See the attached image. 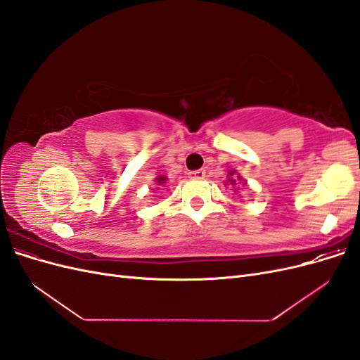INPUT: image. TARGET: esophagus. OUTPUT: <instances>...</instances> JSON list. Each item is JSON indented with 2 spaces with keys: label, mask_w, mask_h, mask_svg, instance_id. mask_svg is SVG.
<instances>
[{
  "label": "esophagus",
  "mask_w": 360,
  "mask_h": 360,
  "mask_svg": "<svg viewBox=\"0 0 360 360\" xmlns=\"http://www.w3.org/2000/svg\"><path fill=\"white\" fill-rule=\"evenodd\" d=\"M205 177V171L204 169H197V171H191L189 172V179L192 180H201Z\"/></svg>",
  "instance_id": "1"
}]
</instances>
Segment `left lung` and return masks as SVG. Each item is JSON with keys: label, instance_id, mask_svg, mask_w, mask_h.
Listing matches in <instances>:
<instances>
[{"label": "left lung", "instance_id": "8db88e82", "mask_svg": "<svg viewBox=\"0 0 360 360\" xmlns=\"http://www.w3.org/2000/svg\"><path fill=\"white\" fill-rule=\"evenodd\" d=\"M225 183H226V186H231L234 189H237L238 184H242V186H248V181L236 169L228 171V176H226Z\"/></svg>", "mask_w": 360, "mask_h": 360}]
</instances>
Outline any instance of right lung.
Here are the masks:
<instances>
[{"label":"right lung","instance_id":"obj_1","mask_svg":"<svg viewBox=\"0 0 360 360\" xmlns=\"http://www.w3.org/2000/svg\"><path fill=\"white\" fill-rule=\"evenodd\" d=\"M155 181H156L158 186H163V184L167 183V177L165 176H159V177L155 179ZM156 189H159V188H156Z\"/></svg>","mask_w":360,"mask_h":360}]
</instances>
